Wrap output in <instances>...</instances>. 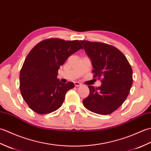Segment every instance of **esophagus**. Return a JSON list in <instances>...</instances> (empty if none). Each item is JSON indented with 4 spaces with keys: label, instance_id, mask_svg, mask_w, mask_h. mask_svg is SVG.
<instances>
[{
    "label": "esophagus",
    "instance_id": "1",
    "mask_svg": "<svg viewBox=\"0 0 151 151\" xmlns=\"http://www.w3.org/2000/svg\"><path fill=\"white\" fill-rule=\"evenodd\" d=\"M75 85L76 87H79V86H82V84L81 83H80L78 82H75Z\"/></svg>",
    "mask_w": 151,
    "mask_h": 151
}]
</instances>
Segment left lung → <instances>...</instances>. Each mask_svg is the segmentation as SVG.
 Masks as SVG:
<instances>
[{"label": "left lung", "instance_id": "obj_1", "mask_svg": "<svg viewBox=\"0 0 151 151\" xmlns=\"http://www.w3.org/2000/svg\"><path fill=\"white\" fill-rule=\"evenodd\" d=\"M93 66L94 77L102 78L98 88L89 86V95L83 100L86 109L101 115L110 114L119 108L132 85V69L127 58L110 45L81 41Z\"/></svg>", "mask_w": 151, "mask_h": 151}]
</instances>
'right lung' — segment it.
<instances>
[{
	"label": "right lung",
	"instance_id": "right-lung-1",
	"mask_svg": "<svg viewBox=\"0 0 151 151\" xmlns=\"http://www.w3.org/2000/svg\"><path fill=\"white\" fill-rule=\"evenodd\" d=\"M82 49L80 41L48 39L37 43L24 60L21 70L20 90L31 110L46 114L58 110L73 82H61L58 70L71 54Z\"/></svg>",
	"mask_w": 151,
	"mask_h": 151
}]
</instances>
